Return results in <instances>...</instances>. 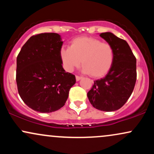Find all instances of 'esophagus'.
Masks as SVG:
<instances>
[{"instance_id": "obj_1", "label": "esophagus", "mask_w": 154, "mask_h": 154, "mask_svg": "<svg viewBox=\"0 0 154 154\" xmlns=\"http://www.w3.org/2000/svg\"><path fill=\"white\" fill-rule=\"evenodd\" d=\"M82 79V77H79V76H76V80L79 81Z\"/></svg>"}]
</instances>
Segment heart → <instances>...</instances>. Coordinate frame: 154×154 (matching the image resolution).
Listing matches in <instances>:
<instances>
[{
    "label": "heart",
    "instance_id": "heart-1",
    "mask_svg": "<svg viewBox=\"0 0 154 154\" xmlns=\"http://www.w3.org/2000/svg\"><path fill=\"white\" fill-rule=\"evenodd\" d=\"M59 56L67 72L74 71L82 61L84 73L100 78L110 71L114 61V50L110 43L98 38L80 37L72 40L69 48H61Z\"/></svg>",
    "mask_w": 154,
    "mask_h": 154
}]
</instances>
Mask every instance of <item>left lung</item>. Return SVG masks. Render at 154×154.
<instances>
[{"label":"left lung","instance_id":"left-lung-1","mask_svg":"<svg viewBox=\"0 0 154 154\" xmlns=\"http://www.w3.org/2000/svg\"><path fill=\"white\" fill-rule=\"evenodd\" d=\"M100 36L114 48V61L106 77L94 81L88 98L95 109L114 111L125 105L135 88L136 58L125 40L111 32L100 33Z\"/></svg>","mask_w":154,"mask_h":154}]
</instances>
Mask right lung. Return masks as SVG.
<instances>
[{"label":"right lung","mask_w":154,"mask_h":154,"mask_svg":"<svg viewBox=\"0 0 154 154\" xmlns=\"http://www.w3.org/2000/svg\"><path fill=\"white\" fill-rule=\"evenodd\" d=\"M63 41L57 33L32 36L17 58L19 94L33 110L41 113L57 111L64 106L75 76L65 72L59 52Z\"/></svg>","instance_id":"obj_1"}]
</instances>
